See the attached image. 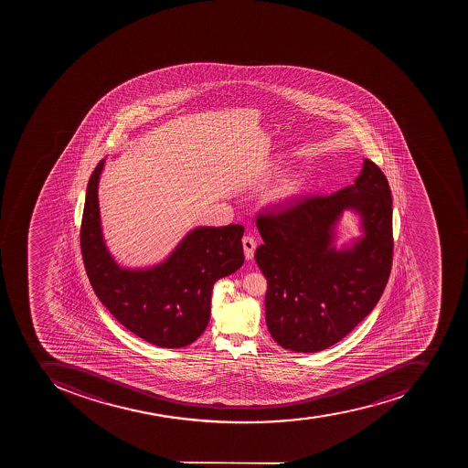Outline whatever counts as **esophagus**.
Here are the masks:
<instances>
[{
	"label": "esophagus",
	"instance_id": "1",
	"mask_svg": "<svg viewBox=\"0 0 468 468\" xmlns=\"http://www.w3.org/2000/svg\"><path fill=\"white\" fill-rule=\"evenodd\" d=\"M243 249L247 261L253 259L254 250H256V239L251 236L243 237Z\"/></svg>",
	"mask_w": 468,
	"mask_h": 468
}]
</instances>
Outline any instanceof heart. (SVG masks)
<instances>
[{
  "label": "heart",
  "instance_id": "obj_1",
  "mask_svg": "<svg viewBox=\"0 0 468 468\" xmlns=\"http://www.w3.org/2000/svg\"><path fill=\"white\" fill-rule=\"evenodd\" d=\"M300 190V183L297 180H285L273 190L272 197L275 200H288L294 197Z\"/></svg>",
  "mask_w": 468,
  "mask_h": 468
}]
</instances>
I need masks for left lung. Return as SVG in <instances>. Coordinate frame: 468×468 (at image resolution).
Returning a JSON list of instances; mask_svg holds the SVG:
<instances>
[{
	"label": "left lung",
	"instance_id": "left-lung-1",
	"mask_svg": "<svg viewBox=\"0 0 468 468\" xmlns=\"http://www.w3.org/2000/svg\"><path fill=\"white\" fill-rule=\"evenodd\" d=\"M346 208L361 215L366 236L336 251L333 227ZM256 225L263 244L254 259L268 281L266 324L282 348L326 350L375 309L389 280L394 236L389 185L373 161L365 159L354 185L272 205Z\"/></svg>",
	"mask_w": 468,
	"mask_h": 468
}]
</instances>
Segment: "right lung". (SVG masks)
<instances>
[{"label": "right lung", "mask_w": 468, "mask_h": 468, "mask_svg": "<svg viewBox=\"0 0 468 468\" xmlns=\"http://www.w3.org/2000/svg\"><path fill=\"white\" fill-rule=\"evenodd\" d=\"M103 163L89 178L80 225L81 258L90 285L134 335L164 348L188 346L207 329L214 283L243 265L244 227H199L161 265L122 269L108 253L101 231L98 180Z\"/></svg>", "instance_id": "1"}]
</instances>
